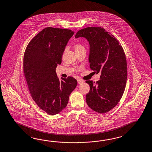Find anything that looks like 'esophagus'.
I'll use <instances>...</instances> for the list:
<instances>
[{
	"label": "esophagus",
	"instance_id": "esophagus-1",
	"mask_svg": "<svg viewBox=\"0 0 152 152\" xmlns=\"http://www.w3.org/2000/svg\"><path fill=\"white\" fill-rule=\"evenodd\" d=\"M84 82V81H83V80H82L81 79H78V84H82L83 82Z\"/></svg>",
	"mask_w": 152,
	"mask_h": 152
}]
</instances>
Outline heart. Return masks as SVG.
Masks as SVG:
<instances>
[{
	"label": "heart",
	"instance_id": "obj_1",
	"mask_svg": "<svg viewBox=\"0 0 152 152\" xmlns=\"http://www.w3.org/2000/svg\"><path fill=\"white\" fill-rule=\"evenodd\" d=\"M74 47L75 52H79L83 50H86L84 46L80 43H75L74 45Z\"/></svg>",
	"mask_w": 152,
	"mask_h": 152
}]
</instances>
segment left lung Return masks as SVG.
<instances>
[{
  "mask_svg": "<svg viewBox=\"0 0 152 152\" xmlns=\"http://www.w3.org/2000/svg\"><path fill=\"white\" fill-rule=\"evenodd\" d=\"M80 37L86 38L89 43L91 69L101 73L100 79L96 83L86 82L90 86L86 103L94 111L107 113L117 105L125 91L127 66L124 49L113 35L101 27L80 30L75 37Z\"/></svg>",
  "mask_w": 152,
  "mask_h": 152,
  "instance_id": "8db88e82",
  "label": "left lung"
}]
</instances>
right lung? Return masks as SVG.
<instances>
[{"label":"right lung","instance_id":"1","mask_svg":"<svg viewBox=\"0 0 152 152\" xmlns=\"http://www.w3.org/2000/svg\"><path fill=\"white\" fill-rule=\"evenodd\" d=\"M73 31L48 27L27 45L23 56L24 75L31 97L39 108L55 115L66 108L77 80L57 77L56 69Z\"/></svg>","mask_w":152,"mask_h":152}]
</instances>
